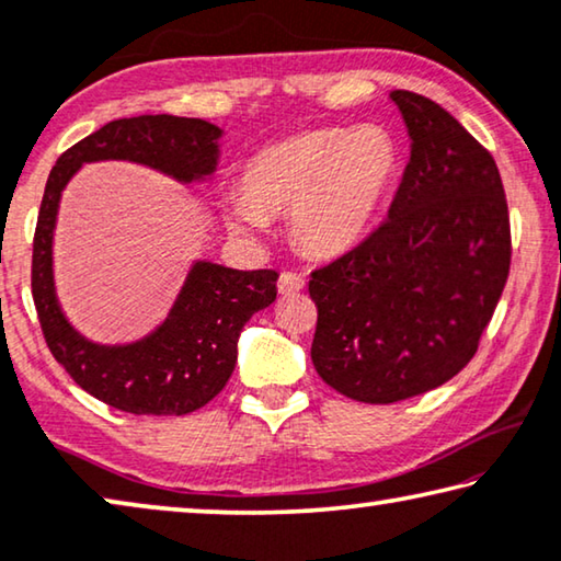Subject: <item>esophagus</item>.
I'll list each match as a JSON object with an SVG mask.
<instances>
[{"label": "esophagus", "mask_w": 561, "mask_h": 561, "mask_svg": "<svg viewBox=\"0 0 561 561\" xmlns=\"http://www.w3.org/2000/svg\"><path fill=\"white\" fill-rule=\"evenodd\" d=\"M277 287H279V295H295V291L305 287V277L297 272H282Z\"/></svg>", "instance_id": "esophagus-1"}]
</instances>
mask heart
Wrapping results in <instances>:
<instances>
[{
	"instance_id": "obj_1",
	"label": "heart",
	"mask_w": 561,
	"mask_h": 561,
	"mask_svg": "<svg viewBox=\"0 0 561 561\" xmlns=\"http://www.w3.org/2000/svg\"><path fill=\"white\" fill-rule=\"evenodd\" d=\"M398 169L396 138L378 125L307 130L249 158L229 224L256 231L264 214L289 211L299 249L314 256L342 254L370 229Z\"/></svg>"
}]
</instances>
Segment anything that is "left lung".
Returning a JSON list of instances; mask_svg holds the SVG:
<instances>
[{
	"mask_svg": "<svg viewBox=\"0 0 561 561\" xmlns=\"http://www.w3.org/2000/svg\"><path fill=\"white\" fill-rule=\"evenodd\" d=\"M390 98L413 144L388 219L309 274L314 370L373 405L461 373L512 266L506 194L489 150L433 100L411 90Z\"/></svg>",
	"mask_w": 561,
	"mask_h": 561,
	"instance_id": "left-lung-1",
	"label": "left lung"
}]
</instances>
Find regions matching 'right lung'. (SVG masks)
Segmentation results:
<instances>
[{"label":"right lung","mask_w":561,"mask_h":561,"mask_svg":"<svg viewBox=\"0 0 561 561\" xmlns=\"http://www.w3.org/2000/svg\"><path fill=\"white\" fill-rule=\"evenodd\" d=\"M221 130L201 118L138 115L103 125L67 148L49 171L32 241V299L49 353L67 375L105 405L133 415H186L227 386L241 328L277 299L274 270L239 272L198 262L169 320L125 347L93 345L70 328L55 297L53 231L65 183L82 163L136 161L196 181L216 169Z\"/></svg>","instance_id":"right-lung-1"}]
</instances>
